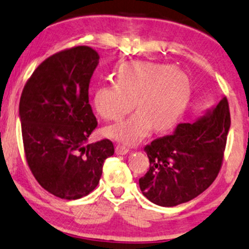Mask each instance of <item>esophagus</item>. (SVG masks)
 Segmentation results:
<instances>
[{
  "mask_svg": "<svg viewBox=\"0 0 249 249\" xmlns=\"http://www.w3.org/2000/svg\"><path fill=\"white\" fill-rule=\"evenodd\" d=\"M128 151H129V149H128L127 147H124V145L118 144L115 147V153L118 155H124V154H127Z\"/></svg>",
  "mask_w": 249,
  "mask_h": 249,
  "instance_id": "34e87169",
  "label": "esophagus"
}]
</instances>
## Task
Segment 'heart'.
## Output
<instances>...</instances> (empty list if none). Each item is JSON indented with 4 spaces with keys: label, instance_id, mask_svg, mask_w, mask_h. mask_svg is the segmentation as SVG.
Wrapping results in <instances>:
<instances>
[{
    "label": "heart",
    "instance_id": "heart-1",
    "mask_svg": "<svg viewBox=\"0 0 249 249\" xmlns=\"http://www.w3.org/2000/svg\"><path fill=\"white\" fill-rule=\"evenodd\" d=\"M191 93L189 78L166 64L129 61L116 71V84L96 89L93 104L102 119L119 121L136 107L140 110L125 121L109 125L105 135L125 144L144 137L151 125L166 130L177 124Z\"/></svg>",
    "mask_w": 249,
    "mask_h": 249
}]
</instances>
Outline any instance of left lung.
<instances>
[{
  "label": "left lung",
  "instance_id": "left-lung-1",
  "mask_svg": "<svg viewBox=\"0 0 249 249\" xmlns=\"http://www.w3.org/2000/svg\"><path fill=\"white\" fill-rule=\"evenodd\" d=\"M230 125L229 101L223 98L207 115L194 124H178L171 135L145 145L150 165L139 179L142 194L165 207L203 194L223 165Z\"/></svg>",
  "mask_w": 249,
  "mask_h": 249
}]
</instances>
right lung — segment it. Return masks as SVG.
Instances as JSON below:
<instances>
[{"mask_svg": "<svg viewBox=\"0 0 249 249\" xmlns=\"http://www.w3.org/2000/svg\"><path fill=\"white\" fill-rule=\"evenodd\" d=\"M89 46H73L46 58L26 81L19 118L26 163L44 190L74 200L96 188L105 160L114 155L108 139L87 144L98 125L89 100L99 63Z\"/></svg>", "mask_w": 249, "mask_h": 249, "instance_id": "1", "label": "right lung"}]
</instances>
